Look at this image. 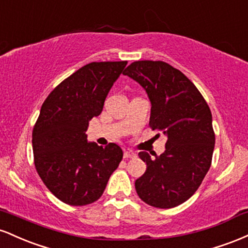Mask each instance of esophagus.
<instances>
[{
	"instance_id": "esophagus-1",
	"label": "esophagus",
	"mask_w": 248,
	"mask_h": 248,
	"mask_svg": "<svg viewBox=\"0 0 248 248\" xmlns=\"http://www.w3.org/2000/svg\"><path fill=\"white\" fill-rule=\"evenodd\" d=\"M136 157V154L132 152V150H124V158H134Z\"/></svg>"
}]
</instances>
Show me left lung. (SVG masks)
Here are the masks:
<instances>
[{
    "instance_id": "obj_1",
    "label": "left lung",
    "mask_w": 248,
    "mask_h": 248,
    "mask_svg": "<svg viewBox=\"0 0 248 248\" xmlns=\"http://www.w3.org/2000/svg\"><path fill=\"white\" fill-rule=\"evenodd\" d=\"M124 75L146 90L152 102L149 127L168 138L160 156L139 153L147 170L135 181L136 192L150 206L175 207L197 191L211 167V110L193 82L168 62H134Z\"/></svg>"
}]
</instances>
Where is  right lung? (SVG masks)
<instances>
[{"label": "right lung", "mask_w": 248, "mask_h": 248, "mask_svg": "<svg viewBox=\"0 0 248 248\" xmlns=\"http://www.w3.org/2000/svg\"><path fill=\"white\" fill-rule=\"evenodd\" d=\"M127 62H93L76 71L43 102L32 130L37 172L59 201L73 206L101 197L122 160L115 143L87 142L88 121L100 115L105 99Z\"/></svg>", "instance_id": "1"}]
</instances>
